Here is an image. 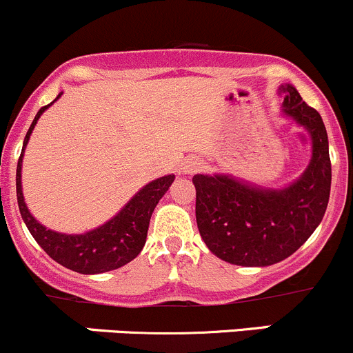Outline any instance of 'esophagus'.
Returning <instances> with one entry per match:
<instances>
[{
	"label": "esophagus",
	"instance_id": "obj_1",
	"mask_svg": "<svg viewBox=\"0 0 353 353\" xmlns=\"http://www.w3.org/2000/svg\"><path fill=\"white\" fill-rule=\"evenodd\" d=\"M203 169V162L198 159H190L183 163V172L184 174H194Z\"/></svg>",
	"mask_w": 353,
	"mask_h": 353
}]
</instances>
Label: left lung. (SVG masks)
<instances>
[{
	"label": "left lung",
	"mask_w": 353,
	"mask_h": 353,
	"mask_svg": "<svg viewBox=\"0 0 353 353\" xmlns=\"http://www.w3.org/2000/svg\"><path fill=\"white\" fill-rule=\"evenodd\" d=\"M283 114L312 140L307 169L283 190H263L230 176L196 174V223L216 258L241 266H270L294 254L325 216L331 188L328 134L316 109L292 85L279 88Z\"/></svg>",
	"instance_id": "left-lung-1"
}]
</instances>
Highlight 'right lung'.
I'll return each mask as SVG.
<instances>
[{
	"mask_svg": "<svg viewBox=\"0 0 353 353\" xmlns=\"http://www.w3.org/2000/svg\"><path fill=\"white\" fill-rule=\"evenodd\" d=\"M59 97L61 94L54 101H58ZM51 104L41 108L37 116L32 121L30 128L25 134L22 154H20L19 165H17V199H19V208L25 225L30 230L32 237L37 241V244L65 268L83 273V275H97V273L121 268L131 259L137 258L143 249L152 213H154L159 199L167 193L169 186L174 183V176L170 174V176L159 177V179L148 183L123 206V210L116 216H112L109 222L90 232L73 236V234H59L51 229H46L30 215L23 201L22 159L37 119Z\"/></svg>",
	"mask_w": 353,
	"mask_h": 353,
	"instance_id": "right-lung-1",
	"label": "right lung"
}]
</instances>
